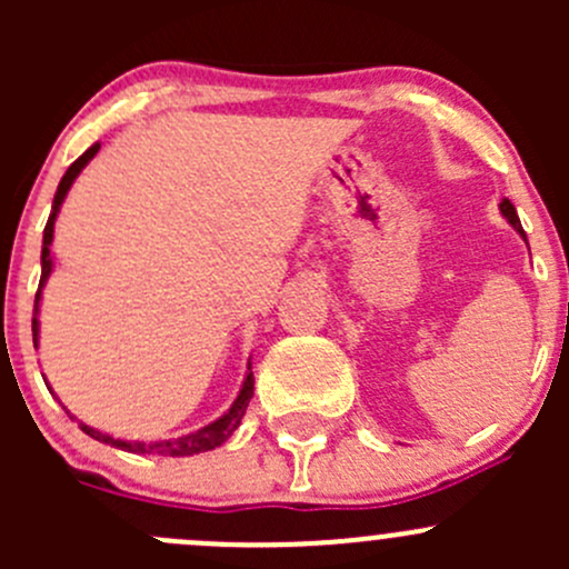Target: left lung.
<instances>
[{"label":"left lung","mask_w":569,"mask_h":569,"mask_svg":"<svg viewBox=\"0 0 569 569\" xmlns=\"http://www.w3.org/2000/svg\"><path fill=\"white\" fill-rule=\"evenodd\" d=\"M501 214H503V217H507V220H509V222H512V228H515V231H518V233H520V237H523V239H526V233H523V226H520V220H518V211H515V206H512V203H509V200H507V198H503V200H501Z\"/></svg>","instance_id":"obj_1"}]
</instances>
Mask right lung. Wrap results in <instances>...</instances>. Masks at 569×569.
<instances>
[{
  "instance_id": "add662e5",
  "label": "right lung",
  "mask_w": 569,
  "mask_h": 569,
  "mask_svg": "<svg viewBox=\"0 0 569 569\" xmlns=\"http://www.w3.org/2000/svg\"><path fill=\"white\" fill-rule=\"evenodd\" d=\"M99 142L96 146H90L88 151L82 153V157L77 159V162L71 164V168L66 170V176H62L60 187H57V194H54V203H51V214H49V222H46L43 228V250H40V283H38V297H36V313H38V302H40V289H43L46 278L51 274V258H49V244L51 239H54V220H57V211H60L62 200H66L68 189H71L73 178L82 173L84 164L90 162V159L99 153ZM32 341L38 343V317H32ZM252 371H248V377H244V386L242 391H239L237 401L231 405V410L226 412V416L217 418L214 423H209V427L198 429V432H189V435H181V438H173V440H159V443H129V440H114L109 438V435L99 432V429L88 427V423H79L82 427L84 435H90L93 440H101V443H109L114 446V449H123V451H131V455H162V457H189V455H200V451H211L217 449V446L226 443L228 438H231L233 432H237V427L242 423V416L244 410H248L250 399H252Z\"/></svg>"
}]
</instances>
